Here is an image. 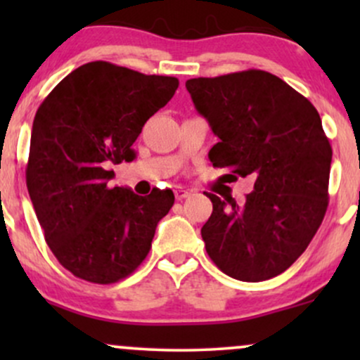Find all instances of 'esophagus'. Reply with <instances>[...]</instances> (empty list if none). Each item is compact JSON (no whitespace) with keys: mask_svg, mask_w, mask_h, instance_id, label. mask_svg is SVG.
Segmentation results:
<instances>
[{"mask_svg":"<svg viewBox=\"0 0 360 360\" xmlns=\"http://www.w3.org/2000/svg\"><path fill=\"white\" fill-rule=\"evenodd\" d=\"M174 194H176V200H179V201H183L184 198H188L189 194H191V191H188V189H184V188H176V191H174Z\"/></svg>","mask_w":360,"mask_h":360,"instance_id":"obj_1","label":"esophagus"}]
</instances>
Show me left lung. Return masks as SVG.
Returning <instances> with one entry per match:
<instances>
[{"label": "left lung", "instance_id": "8db88e82", "mask_svg": "<svg viewBox=\"0 0 360 360\" xmlns=\"http://www.w3.org/2000/svg\"><path fill=\"white\" fill-rule=\"evenodd\" d=\"M186 89L218 137L213 166L254 181L243 201L206 194L213 203L201 229L206 252L233 279L274 278L307 250L328 206L332 147L320 115L259 69L188 79Z\"/></svg>", "mask_w": 360, "mask_h": 360}]
</instances>
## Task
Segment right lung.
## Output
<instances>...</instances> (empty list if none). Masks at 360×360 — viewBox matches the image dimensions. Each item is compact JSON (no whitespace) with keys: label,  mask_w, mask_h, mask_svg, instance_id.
I'll use <instances>...</instances> for the list:
<instances>
[{"label":"right lung","mask_w":360,"mask_h":360,"mask_svg":"<svg viewBox=\"0 0 360 360\" xmlns=\"http://www.w3.org/2000/svg\"><path fill=\"white\" fill-rule=\"evenodd\" d=\"M179 81L105 60L65 76L35 113L27 188L52 254L76 278L111 284L150 250L171 189L139 196L111 186L113 164L135 159L142 127L174 96Z\"/></svg>","instance_id":"1"}]
</instances>
